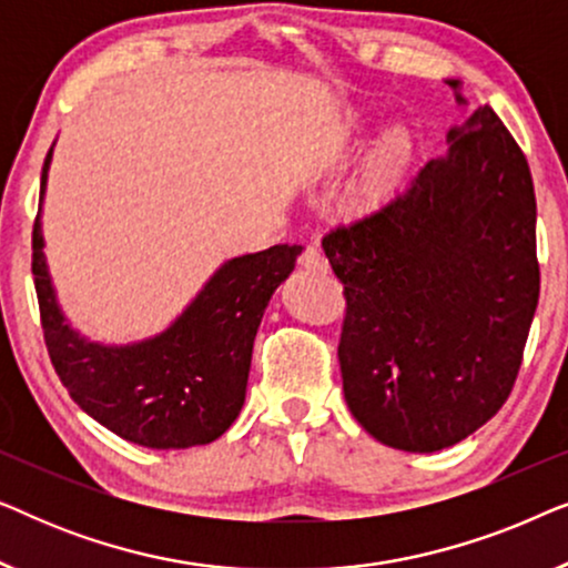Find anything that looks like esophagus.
Instances as JSON below:
<instances>
[{
	"label": "esophagus",
	"mask_w": 568,
	"mask_h": 568,
	"mask_svg": "<svg viewBox=\"0 0 568 568\" xmlns=\"http://www.w3.org/2000/svg\"><path fill=\"white\" fill-rule=\"evenodd\" d=\"M300 263L310 271H317V274H328V261H325V255L317 251V247H307V251L302 253Z\"/></svg>",
	"instance_id": "34e87169"
}]
</instances>
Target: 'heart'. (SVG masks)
<instances>
[{
	"label": "heart",
	"mask_w": 568,
	"mask_h": 568,
	"mask_svg": "<svg viewBox=\"0 0 568 568\" xmlns=\"http://www.w3.org/2000/svg\"><path fill=\"white\" fill-rule=\"evenodd\" d=\"M408 160V139L403 134L387 136L383 146L375 154L372 170L364 178V183L354 191V204L359 209H369L379 204L387 196V191L393 189L395 178H398L403 162Z\"/></svg>",
	"instance_id": "1"
}]
</instances>
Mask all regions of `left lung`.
Masks as SVG:
<instances>
[{
    "label": "left lung",
    "instance_id": "left-lung-1",
    "mask_svg": "<svg viewBox=\"0 0 568 568\" xmlns=\"http://www.w3.org/2000/svg\"><path fill=\"white\" fill-rule=\"evenodd\" d=\"M447 139L406 189L323 237L346 297L348 410L406 453L453 447L499 414L540 297L525 152L488 105Z\"/></svg>",
    "mask_w": 568,
    "mask_h": 568
}]
</instances>
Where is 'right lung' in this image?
Returning <instances> with one entry per match:
<instances>
[{
  "instance_id": "1",
  "label": "right lung",
  "mask_w": 568,
  "mask_h": 568,
  "mask_svg": "<svg viewBox=\"0 0 568 568\" xmlns=\"http://www.w3.org/2000/svg\"><path fill=\"white\" fill-rule=\"evenodd\" d=\"M51 150L41 173L45 191ZM302 245H274L224 263L165 333L142 344L100 346L64 323L33 224V282L43 341L72 400L105 429L152 449L222 437L245 403L253 341L271 294L292 274Z\"/></svg>"
}]
</instances>
